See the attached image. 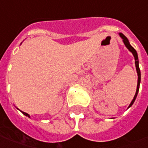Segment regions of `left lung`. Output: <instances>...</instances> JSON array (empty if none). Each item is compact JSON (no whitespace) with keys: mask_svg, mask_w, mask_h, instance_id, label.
I'll use <instances>...</instances> for the list:
<instances>
[{"mask_svg":"<svg viewBox=\"0 0 148 148\" xmlns=\"http://www.w3.org/2000/svg\"><path fill=\"white\" fill-rule=\"evenodd\" d=\"M119 35H120V38L123 39V42H124V44L125 45V47H127V49L130 51L131 53L133 54V56H134V57L135 66H136V70H137V74H138V84H137V90H136V92H135L134 97V99L132 100V101L130 102V106H129V107H128V108H130V106H132V105L134 104V102L135 101V99H136V97H137V96H138V91H139V86H140V83H141V72H140V69H139V65H138V53H137L136 50H135V49L131 45H130V42H129L128 38L125 37L123 33H119Z\"/></svg>","mask_w":148,"mask_h":148,"instance_id":"obj_1","label":"left lung"}]
</instances>
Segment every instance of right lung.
<instances>
[{"label": "right lung", "instance_id": "1", "mask_svg": "<svg viewBox=\"0 0 148 148\" xmlns=\"http://www.w3.org/2000/svg\"><path fill=\"white\" fill-rule=\"evenodd\" d=\"M22 113H23L24 115H26V116H28V117H29V118H30V115H28V113H25V112H23V111H22Z\"/></svg>", "mask_w": 148, "mask_h": 148}]
</instances>
